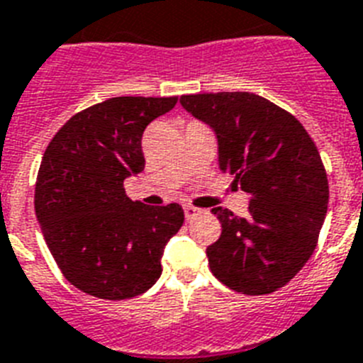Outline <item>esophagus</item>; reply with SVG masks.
<instances>
[{
    "label": "esophagus",
    "instance_id": "esophagus-1",
    "mask_svg": "<svg viewBox=\"0 0 363 363\" xmlns=\"http://www.w3.org/2000/svg\"><path fill=\"white\" fill-rule=\"evenodd\" d=\"M184 213H185V218H187V220H191V218H194L196 215L202 213V209L194 208V206H185Z\"/></svg>",
    "mask_w": 363,
    "mask_h": 363
}]
</instances>
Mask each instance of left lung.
Here are the masks:
<instances>
[{
  "mask_svg": "<svg viewBox=\"0 0 363 363\" xmlns=\"http://www.w3.org/2000/svg\"><path fill=\"white\" fill-rule=\"evenodd\" d=\"M179 104L217 135L218 169L252 196L247 217L213 208L223 226L209 269L230 289L286 286L315 250L328 208L321 155L295 116L252 92L185 94Z\"/></svg>",
  "mask_w": 363,
  "mask_h": 363,
  "instance_id": "obj_1",
  "label": "left lung"
}]
</instances>
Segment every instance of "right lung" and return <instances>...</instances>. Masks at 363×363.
Returning a JSON list of instances; mask_svg holds the SVG:
<instances>
[{"label":"right lung","instance_id":"right-lung-1","mask_svg":"<svg viewBox=\"0 0 363 363\" xmlns=\"http://www.w3.org/2000/svg\"><path fill=\"white\" fill-rule=\"evenodd\" d=\"M178 98L118 96L74 115L48 145L35 213L50 252L72 286L122 301L161 277L164 247L184 224L178 203L146 206L124 179L145 170L143 133Z\"/></svg>","mask_w":363,"mask_h":363}]
</instances>
